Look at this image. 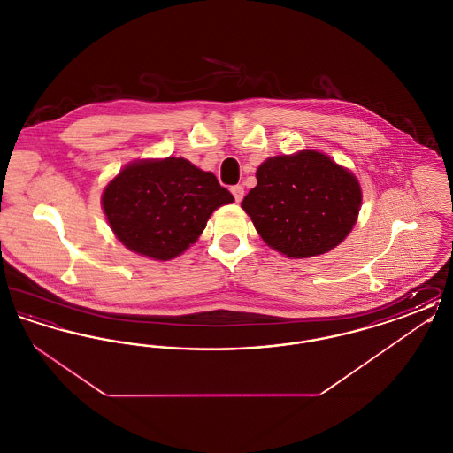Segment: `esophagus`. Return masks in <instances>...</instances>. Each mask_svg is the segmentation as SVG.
<instances>
[{"label": "esophagus", "mask_w": 453, "mask_h": 453, "mask_svg": "<svg viewBox=\"0 0 453 453\" xmlns=\"http://www.w3.org/2000/svg\"><path fill=\"white\" fill-rule=\"evenodd\" d=\"M231 192L234 195V200H236V202H241V200H242V196H244V188H242L241 185H234V187L231 188Z\"/></svg>", "instance_id": "1"}]
</instances>
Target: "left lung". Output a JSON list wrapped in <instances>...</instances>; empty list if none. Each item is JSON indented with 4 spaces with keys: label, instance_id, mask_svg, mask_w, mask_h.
Instances as JSON below:
<instances>
[{
    "label": "left lung",
    "instance_id": "1",
    "mask_svg": "<svg viewBox=\"0 0 453 453\" xmlns=\"http://www.w3.org/2000/svg\"><path fill=\"white\" fill-rule=\"evenodd\" d=\"M257 180L241 207L263 241L290 258L318 257L338 246L362 205L357 178L323 152L270 157Z\"/></svg>",
    "mask_w": 453,
    "mask_h": 453
}]
</instances>
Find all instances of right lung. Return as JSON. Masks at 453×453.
Returning a JSON list of instances; mask_svg holds the SVG:
<instances>
[{
	"label": "right lung",
	"instance_id": "1",
	"mask_svg": "<svg viewBox=\"0 0 453 453\" xmlns=\"http://www.w3.org/2000/svg\"><path fill=\"white\" fill-rule=\"evenodd\" d=\"M234 196L183 157L134 163L104 192V211L117 237L132 251L154 259L183 253L205 229L217 207Z\"/></svg>",
	"mask_w": 453,
	"mask_h": 453
}]
</instances>
